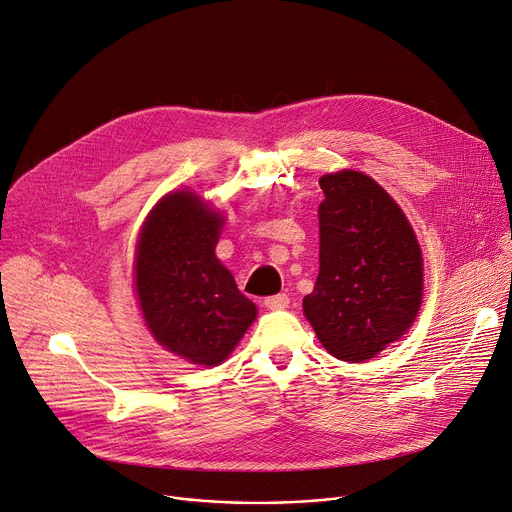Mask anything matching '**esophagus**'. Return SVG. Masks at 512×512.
Segmentation results:
<instances>
[{
    "label": "esophagus",
    "mask_w": 512,
    "mask_h": 512,
    "mask_svg": "<svg viewBox=\"0 0 512 512\" xmlns=\"http://www.w3.org/2000/svg\"><path fill=\"white\" fill-rule=\"evenodd\" d=\"M289 295L280 293V295H274V297H266L264 299V307L266 309H272V311H280V309H287L289 307Z\"/></svg>",
    "instance_id": "esophagus-1"
}]
</instances>
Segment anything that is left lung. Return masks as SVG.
Wrapping results in <instances>:
<instances>
[{
    "mask_svg": "<svg viewBox=\"0 0 512 512\" xmlns=\"http://www.w3.org/2000/svg\"><path fill=\"white\" fill-rule=\"evenodd\" d=\"M319 276L303 311L337 360L366 362L413 325L423 256L396 201L360 170L319 179Z\"/></svg>",
    "mask_w": 512,
    "mask_h": 512,
    "instance_id": "1",
    "label": "left lung"
}]
</instances>
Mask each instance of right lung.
<instances>
[{
    "instance_id": "obj_1",
    "label": "right lung",
    "mask_w": 512,
    "mask_h": 512,
    "mask_svg": "<svg viewBox=\"0 0 512 512\" xmlns=\"http://www.w3.org/2000/svg\"><path fill=\"white\" fill-rule=\"evenodd\" d=\"M223 221L199 195L168 193L136 246V295L152 337L197 366L221 364L258 313L215 256Z\"/></svg>"
}]
</instances>
